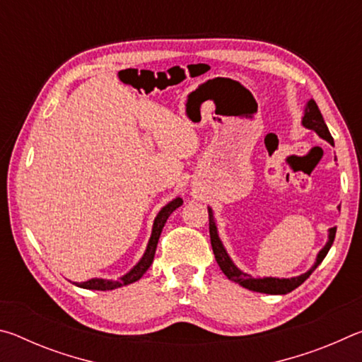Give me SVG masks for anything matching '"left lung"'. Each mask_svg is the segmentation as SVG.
<instances>
[{
    "label": "left lung",
    "instance_id": "left-lung-1",
    "mask_svg": "<svg viewBox=\"0 0 362 362\" xmlns=\"http://www.w3.org/2000/svg\"><path fill=\"white\" fill-rule=\"evenodd\" d=\"M302 126L306 127V129H310V131H315L322 140H326V142H329L330 145H334V139H332V136H330V132L327 129L326 122H324V118H322V115L320 112V108H317L316 102L313 99H310L308 102H306L305 110H303ZM207 211H209V233H211L212 250H214V255H216V260L218 263V267L223 272L225 276L231 279V281H235L236 284L243 286L244 289L260 292V293H269V296H284V293H289L293 289H297L300 284H303L305 281L308 279L310 274L317 268V265H320V263L324 260V257L327 255L329 249L332 247L335 231H337L335 226L329 228L327 243L324 244V247L320 250V252H317L313 267H311L308 272L298 274V276H292V278H273V276L254 278V276H250L249 273L243 272L241 268H238L236 263L231 260L230 254L226 252L223 243L218 236L217 220H216V217H214L212 207L207 206Z\"/></svg>",
    "mask_w": 362,
    "mask_h": 362
}]
</instances>
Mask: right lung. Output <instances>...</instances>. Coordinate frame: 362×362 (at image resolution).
I'll use <instances>...</instances> for the list:
<instances>
[{
  "instance_id": "obj_1",
  "label": "right lung",
  "mask_w": 362,
  "mask_h": 362,
  "mask_svg": "<svg viewBox=\"0 0 362 362\" xmlns=\"http://www.w3.org/2000/svg\"><path fill=\"white\" fill-rule=\"evenodd\" d=\"M182 204H183L182 198L177 196V198L169 201V203L158 212V216L155 217V222H153L151 236L148 240V244H146V249L142 255V259H140L126 274H122V276H119L116 281L115 279H103V278H90L88 281H83V283H73V284H76L78 287H83V289H89V291H113V289H118V287L136 283V281H139L144 276V273L150 268V265L153 263V259H155L159 236H161V231L164 228V225H166L169 216Z\"/></svg>"
}]
</instances>
